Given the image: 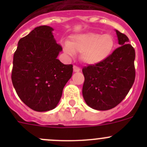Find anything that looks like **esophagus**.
Listing matches in <instances>:
<instances>
[{"label": "esophagus", "mask_w": 147, "mask_h": 147, "mask_svg": "<svg viewBox=\"0 0 147 147\" xmlns=\"http://www.w3.org/2000/svg\"><path fill=\"white\" fill-rule=\"evenodd\" d=\"M73 71L75 72H80V69L78 67L74 65V66H73Z\"/></svg>", "instance_id": "obj_1"}]
</instances>
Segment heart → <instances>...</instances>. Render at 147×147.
Wrapping results in <instances>:
<instances>
[{
    "label": "heart",
    "instance_id": "b5f03b06",
    "mask_svg": "<svg viewBox=\"0 0 147 147\" xmlns=\"http://www.w3.org/2000/svg\"><path fill=\"white\" fill-rule=\"evenodd\" d=\"M115 47V38L110 34L86 32L72 35L63 50L69 55L74 53H80V58L83 63L96 65L106 60Z\"/></svg>",
    "mask_w": 147,
    "mask_h": 147
}]
</instances>
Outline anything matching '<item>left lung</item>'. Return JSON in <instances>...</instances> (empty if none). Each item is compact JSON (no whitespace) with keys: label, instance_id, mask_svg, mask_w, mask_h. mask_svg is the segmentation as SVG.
Segmentation results:
<instances>
[{"label":"left lung","instance_id":"obj_1","mask_svg":"<svg viewBox=\"0 0 147 147\" xmlns=\"http://www.w3.org/2000/svg\"><path fill=\"white\" fill-rule=\"evenodd\" d=\"M116 31L120 47L102 63L82 69V95L86 104L97 110L114 108L125 98L135 79V50L129 38Z\"/></svg>","mask_w":147,"mask_h":147}]
</instances>
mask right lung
Listing matches in <instances>:
<instances>
[{
    "label": "right lung",
    "instance_id": "add662e5",
    "mask_svg": "<svg viewBox=\"0 0 147 147\" xmlns=\"http://www.w3.org/2000/svg\"><path fill=\"white\" fill-rule=\"evenodd\" d=\"M53 28H35L18 41L13 55L11 79L24 104L37 112H47L58 105L66 83L72 75V65L57 58L63 50L56 42Z\"/></svg>",
    "mask_w": 147,
    "mask_h": 147
}]
</instances>
